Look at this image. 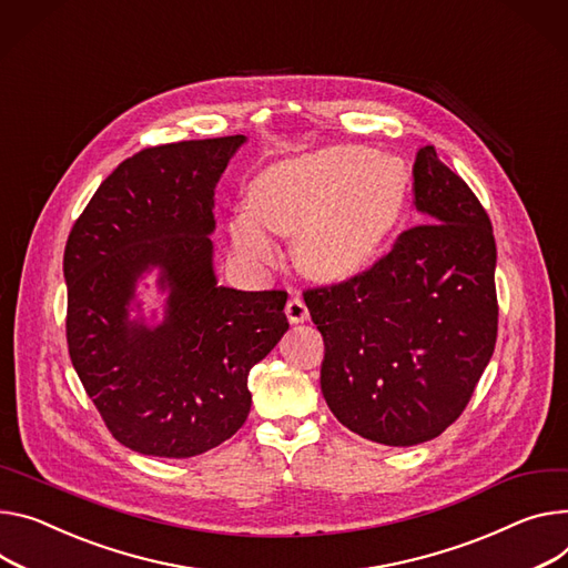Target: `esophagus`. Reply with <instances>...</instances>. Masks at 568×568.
<instances>
[{"label": "esophagus", "mask_w": 568, "mask_h": 568, "mask_svg": "<svg viewBox=\"0 0 568 568\" xmlns=\"http://www.w3.org/2000/svg\"><path fill=\"white\" fill-rule=\"evenodd\" d=\"M286 318H288L291 325L310 321V310H307V304H304V300L300 295H293L286 302Z\"/></svg>", "instance_id": "esophagus-1"}]
</instances>
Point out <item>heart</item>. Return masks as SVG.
<instances>
[{"instance_id": "heart-1", "label": "heart", "mask_w": 568, "mask_h": 568, "mask_svg": "<svg viewBox=\"0 0 568 568\" xmlns=\"http://www.w3.org/2000/svg\"><path fill=\"white\" fill-rule=\"evenodd\" d=\"M412 195V172L396 154L359 145L323 148L277 161L250 184V211H239L232 241L254 266L277 261L280 236H297L300 268L323 282L351 280L384 254L398 234Z\"/></svg>"}]
</instances>
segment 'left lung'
Listing matches in <instances>:
<instances>
[{"label": "left lung", "instance_id": "1", "mask_svg": "<svg viewBox=\"0 0 568 568\" xmlns=\"http://www.w3.org/2000/svg\"><path fill=\"white\" fill-rule=\"evenodd\" d=\"M423 225L373 268L304 291L325 341L321 390L347 429L384 446L439 436L496 345V241L487 211L432 145L414 163Z\"/></svg>", "mask_w": 568, "mask_h": 568}]
</instances>
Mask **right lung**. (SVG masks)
<instances>
[{
    "mask_svg": "<svg viewBox=\"0 0 568 568\" xmlns=\"http://www.w3.org/2000/svg\"><path fill=\"white\" fill-rule=\"evenodd\" d=\"M245 136L182 141L122 161L77 217L63 254L68 351L109 432L129 450L184 459L250 414L247 375L288 329L284 291L217 286L213 189ZM168 292L148 326L135 286Z\"/></svg>",
    "mask_w": 568,
    "mask_h": 568,
    "instance_id": "add662e5",
    "label": "right lung"
}]
</instances>
